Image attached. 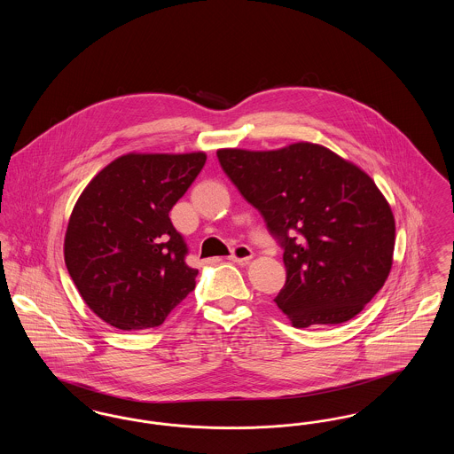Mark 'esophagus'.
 Returning <instances> with one entry per match:
<instances>
[{
  "label": "esophagus",
  "mask_w": 454,
  "mask_h": 454,
  "mask_svg": "<svg viewBox=\"0 0 454 454\" xmlns=\"http://www.w3.org/2000/svg\"><path fill=\"white\" fill-rule=\"evenodd\" d=\"M252 259H254V252H252V248L247 247V245H237V247L231 250V255H230V260L238 262V263H247L248 260Z\"/></svg>",
  "instance_id": "1"
}]
</instances>
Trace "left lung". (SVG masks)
I'll list each match as a JSON object with an SVG mask.
<instances>
[{
  "label": "left lung",
  "mask_w": 454,
  "mask_h": 454,
  "mask_svg": "<svg viewBox=\"0 0 454 454\" xmlns=\"http://www.w3.org/2000/svg\"><path fill=\"white\" fill-rule=\"evenodd\" d=\"M224 173L284 247L286 286L274 300L296 328L339 325L387 282L395 216L356 163L315 143L217 150Z\"/></svg>",
  "instance_id": "1"
}]
</instances>
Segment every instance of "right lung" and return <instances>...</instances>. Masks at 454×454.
<instances>
[{
  "instance_id": "1",
  "label": "right lung",
  "mask_w": 454,
  "mask_h": 454,
  "mask_svg": "<svg viewBox=\"0 0 454 454\" xmlns=\"http://www.w3.org/2000/svg\"><path fill=\"white\" fill-rule=\"evenodd\" d=\"M206 153H128L78 197L65 235L67 272L88 308L130 332L160 326L195 287L197 269L168 213Z\"/></svg>"
}]
</instances>
